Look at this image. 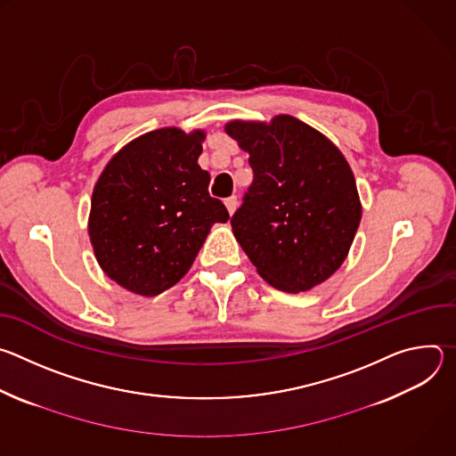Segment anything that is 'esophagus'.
I'll return each mask as SVG.
<instances>
[{
	"label": "esophagus",
	"mask_w": 456,
	"mask_h": 456,
	"mask_svg": "<svg viewBox=\"0 0 456 456\" xmlns=\"http://www.w3.org/2000/svg\"><path fill=\"white\" fill-rule=\"evenodd\" d=\"M225 208H227L229 215H232V213L236 211V208H238V199H236V197H229V199H225Z\"/></svg>",
	"instance_id": "esophagus-1"
}]
</instances>
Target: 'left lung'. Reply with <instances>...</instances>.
<instances>
[{
	"label": "left lung",
	"mask_w": 456,
	"mask_h": 456,
	"mask_svg": "<svg viewBox=\"0 0 456 456\" xmlns=\"http://www.w3.org/2000/svg\"><path fill=\"white\" fill-rule=\"evenodd\" d=\"M248 153L252 183L231 218L236 240L267 283L303 292L345 262L361 222L354 173L341 151L308 124H227Z\"/></svg>",
	"instance_id": "8db88e82"
}]
</instances>
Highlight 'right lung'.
Returning <instances> with one entry per match:
<instances>
[{
  "label": "right lung",
  "instance_id": "right-lung-1",
  "mask_svg": "<svg viewBox=\"0 0 456 456\" xmlns=\"http://www.w3.org/2000/svg\"><path fill=\"white\" fill-rule=\"evenodd\" d=\"M202 139L155 129L124 146L95 183L92 245L102 271L129 292L157 296L178 283L211 225L229 220L197 162Z\"/></svg>",
  "mask_w": 456,
  "mask_h": 456
}]
</instances>
